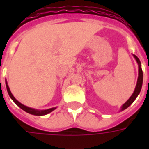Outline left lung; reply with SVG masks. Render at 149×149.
I'll list each match as a JSON object with an SVG mask.
<instances>
[{
  "mask_svg": "<svg viewBox=\"0 0 149 149\" xmlns=\"http://www.w3.org/2000/svg\"><path fill=\"white\" fill-rule=\"evenodd\" d=\"M134 56L135 59L136 60V61H137L138 63V65H139V76H138L137 83H136V88H135L134 93H132L131 97L123 104V106L121 107V110H124L125 109H127L130 104H132V102L136 100V98L137 97V96L139 95V93H140V92H141V87H142V83H143V72H142V69H141V61H140V60H139V58H138L136 56Z\"/></svg>",
  "mask_w": 149,
  "mask_h": 149,
  "instance_id": "obj_1",
  "label": "left lung"
}]
</instances>
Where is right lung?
Masks as SVG:
<instances>
[{"instance_id":"1","label":"right lung","mask_w":149,"mask_h":149,"mask_svg":"<svg viewBox=\"0 0 149 149\" xmlns=\"http://www.w3.org/2000/svg\"><path fill=\"white\" fill-rule=\"evenodd\" d=\"M6 88H7V91H8V93L9 95V97H11V99L13 101H14L16 104H17L18 106L21 108V109H23L24 111H25L28 113H30V114H33V115H36V116H43V115H46V114H48L49 112H51L52 111L55 109L56 108H52V109H46V110H36L33 109H31V108H29L27 106H24V104H21L19 101L15 99V97L13 96V94H12L11 91L9 89V88H8V84L6 83Z\"/></svg>"}]
</instances>
